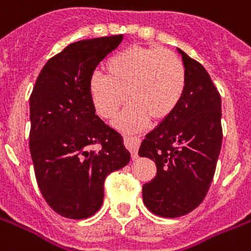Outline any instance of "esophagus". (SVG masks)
<instances>
[{"mask_svg": "<svg viewBox=\"0 0 251 251\" xmlns=\"http://www.w3.org/2000/svg\"><path fill=\"white\" fill-rule=\"evenodd\" d=\"M125 142L127 148H129L130 153H131V158L132 160H135V158L138 157V148H139L140 139L139 138H136V136H126Z\"/></svg>", "mask_w": 251, "mask_h": 251, "instance_id": "obj_1", "label": "esophagus"}]
</instances>
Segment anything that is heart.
<instances>
[{
  "instance_id": "1",
  "label": "heart",
  "mask_w": 251,
  "mask_h": 251,
  "mask_svg": "<svg viewBox=\"0 0 251 251\" xmlns=\"http://www.w3.org/2000/svg\"><path fill=\"white\" fill-rule=\"evenodd\" d=\"M104 72L105 76L95 73L90 77L89 95L98 115L111 120L125 104L129 93L132 101L116 121L122 131H138L151 117L154 121L168 119L184 95V64L166 49L127 48L107 59Z\"/></svg>"
}]
</instances>
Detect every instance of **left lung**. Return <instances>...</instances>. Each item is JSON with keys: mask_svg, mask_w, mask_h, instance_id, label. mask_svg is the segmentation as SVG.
<instances>
[{"mask_svg": "<svg viewBox=\"0 0 251 251\" xmlns=\"http://www.w3.org/2000/svg\"><path fill=\"white\" fill-rule=\"evenodd\" d=\"M187 75L178 108L146 135L140 157L154 161L157 173L143 185L148 210L164 218L195 210L206 196L222 147V100L209 73L178 49Z\"/></svg>", "mask_w": 251, "mask_h": 251, "instance_id": "1", "label": "left lung"}]
</instances>
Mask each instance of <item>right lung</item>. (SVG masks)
<instances>
[{"label": "right lung", "mask_w": 251, "mask_h": 251, "mask_svg": "<svg viewBox=\"0 0 251 251\" xmlns=\"http://www.w3.org/2000/svg\"><path fill=\"white\" fill-rule=\"evenodd\" d=\"M124 36L68 45L40 72L29 98V150L38 188L55 213L85 219L100 209L108 174L129 164L119 132L95 113L94 71ZM95 144L101 150H94Z\"/></svg>", "instance_id": "obj_1"}]
</instances>
